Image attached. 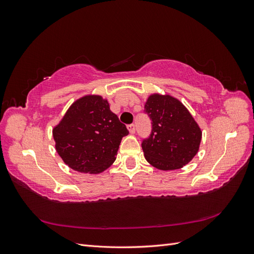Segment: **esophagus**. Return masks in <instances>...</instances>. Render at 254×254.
Segmentation results:
<instances>
[{
    "mask_svg": "<svg viewBox=\"0 0 254 254\" xmlns=\"http://www.w3.org/2000/svg\"><path fill=\"white\" fill-rule=\"evenodd\" d=\"M127 128H128V130H129V132H130V133H134V132H135V125H134V124H130V125H128V126H127Z\"/></svg>",
    "mask_w": 254,
    "mask_h": 254,
    "instance_id": "obj_1",
    "label": "esophagus"
}]
</instances>
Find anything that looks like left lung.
Segmentation results:
<instances>
[{
  "instance_id": "obj_1",
  "label": "left lung",
  "mask_w": 254,
  "mask_h": 254,
  "mask_svg": "<svg viewBox=\"0 0 254 254\" xmlns=\"http://www.w3.org/2000/svg\"><path fill=\"white\" fill-rule=\"evenodd\" d=\"M144 113L151 121V132L142 141L146 160L162 171L188 164L201 141V130L189 110L170 95L153 94L146 102Z\"/></svg>"
}]
</instances>
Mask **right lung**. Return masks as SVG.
Returning <instances> with one entry per match:
<instances>
[{
  "instance_id": "right-lung-1",
  "label": "right lung",
  "mask_w": 254,
  "mask_h": 254,
  "mask_svg": "<svg viewBox=\"0 0 254 254\" xmlns=\"http://www.w3.org/2000/svg\"><path fill=\"white\" fill-rule=\"evenodd\" d=\"M128 134L109 104L101 96H84L76 101L53 136L56 150L74 171L98 174L115 160L123 136Z\"/></svg>"
}]
</instances>
